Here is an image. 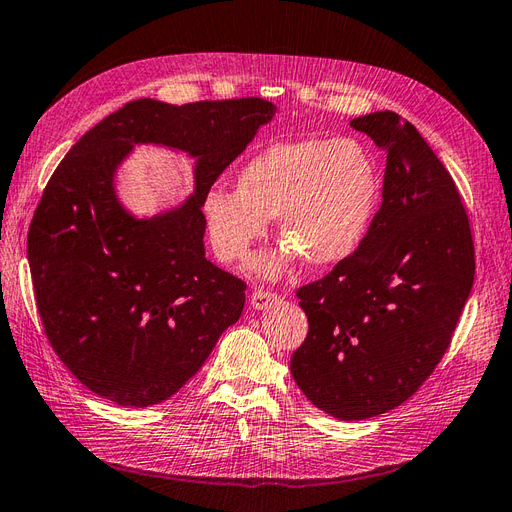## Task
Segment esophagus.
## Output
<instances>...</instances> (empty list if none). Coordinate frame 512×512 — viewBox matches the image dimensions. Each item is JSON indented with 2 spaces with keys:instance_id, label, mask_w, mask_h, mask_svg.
<instances>
[{
  "instance_id": "obj_1",
  "label": "esophagus",
  "mask_w": 512,
  "mask_h": 512,
  "mask_svg": "<svg viewBox=\"0 0 512 512\" xmlns=\"http://www.w3.org/2000/svg\"><path fill=\"white\" fill-rule=\"evenodd\" d=\"M279 294H274V292H266V290H255L253 294H251V305H253V309H257V311H264V309H268L270 305H274V303H279Z\"/></svg>"
}]
</instances>
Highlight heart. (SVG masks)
<instances>
[{
  "label": "heart",
  "instance_id": "heart-1",
  "mask_svg": "<svg viewBox=\"0 0 512 512\" xmlns=\"http://www.w3.org/2000/svg\"><path fill=\"white\" fill-rule=\"evenodd\" d=\"M383 194L381 168L359 140H292L270 144L240 168L235 190L209 188L203 222L218 259L242 264L279 218L285 244L261 255L253 270L268 281L294 261L313 266L348 259L368 235Z\"/></svg>",
  "mask_w": 512,
  "mask_h": 512
}]
</instances>
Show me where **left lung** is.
<instances>
[{
  "label": "left lung",
  "instance_id": "left-lung-1",
  "mask_svg": "<svg viewBox=\"0 0 512 512\" xmlns=\"http://www.w3.org/2000/svg\"><path fill=\"white\" fill-rule=\"evenodd\" d=\"M350 127L387 151L383 203L368 235L296 296L309 320L292 355L300 391L344 422L409 400L448 350L474 285V240L454 181L396 112Z\"/></svg>",
  "mask_w": 512,
  "mask_h": 512
}]
</instances>
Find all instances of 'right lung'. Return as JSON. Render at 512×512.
<instances>
[{"mask_svg": "<svg viewBox=\"0 0 512 512\" xmlns=\"http://www.w3.org/2000/svg\"><path fill=\"white\" fill-rule=\"evenodd\" d=\"M277 108L266 99L129 101L77 140L38 203L28 261L60 361L121 406L168 400L242 316L246 283L205 257L201 201ZM138 143L195 157V192L147 219L115 192Z\"/></svg>", "mask_w": 512, "mask_h": 512, "instance_id": "add662e5", "label": "right lung"}]
</instances>
